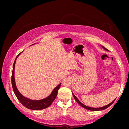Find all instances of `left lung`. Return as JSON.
Listing matches in <instances>:
<instances>
[{"label": "left lung", "mask_w": 129, "mask_h": 129, "mask_svg": "<svg viewBox=\"0 0 129 129\" xmlns=\"http://www.w3.org/2000/svg\"><path fill=\"white\" fill-rule=\"evenodd\" d=\"M101 47H102L104 49V50H107V51H109V50L107 49V48H105L104 47H103V46H101ZM72 94H73V97H74V99L75 100V101H76V102L79 103L81 107H82L83 108H84V109H87V110H90V111H100V110H104V109H107V108H108L109 107H110V105L114 102V101H115V100L116 99H115L114 101H112V102H111L110 103H109V104H108V105H105V106H104V107H100V108H92V107H88V106H87V105H84V104H83V103H82L80 101L78 100V99L77 98V97H76V96L74 94V93L72 92Z\"/></svg>", "instance_id": "8db88e82"}]
</instances>
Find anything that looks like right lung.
Returning a JSON list of instances; mask_svg holds the SVG:
<instances>
[{
    "mask_svg": "<svg viewBox=\"0 0 129 129\" xmlns=\"http://www.w3.org/2000/svg\"><path fill=\"white\" fill-rule=\"evenodd\" d=\"M34 44H34L33 45H34ZM22 52L23 51L21 52L20 54H19L17 56L16 58H15V59L14 60L13 66V71H12V74L11 80H12V85L13 91L15 93V96H16V97H17V99L19 101V102H20L26 108L31 109V110H42V109H44L45 108L49 107L53 103L54 100L55 99L57 94L58 90L60 88L61 83H60L58 85H57V86L53 90L52 92L48 96L43 99L38 100H31L30 99L27 98V97H25L24 96H23L21 93L19 92L18 89H17L16 84H15V79H14V68H15V62H16L17 58Z\"/></svg>",
    "mask_w": 129,
    "mask_h": 129,
    "instance_id": "right-lung-1",
    "label": "right lung"
}]
</instances>
